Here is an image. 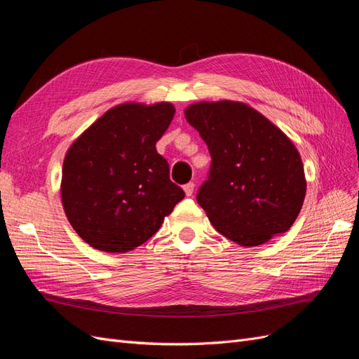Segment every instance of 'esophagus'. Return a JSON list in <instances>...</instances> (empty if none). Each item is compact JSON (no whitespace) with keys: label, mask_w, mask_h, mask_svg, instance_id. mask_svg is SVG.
Here are the masks:
<instances>
[{"label":"esophagus","mask_w":359,"mask_h":359,"mask_svg":"<svg viewBox=\"0 0 359 359\" xmlns=\"http://www.w3.org/2000/svg\"><path fill=\"white\" fill-rule=\"evenodd\" d=\"M182 189H184V193H186V196H191L193 190H194V184H193V182H189V184H186V186H184Z\"/></svg>","instance_id":"obj_1"}]
</instances>
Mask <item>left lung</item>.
Listing matches in <instances>:
<instances>
[{
	"instance_id": "obj_1",
	"label": "left lung",
	"mask_w": 359,
	"mask_h": 359,
	"mask_svg": "<svg viewBox=\"0 0 359 359\" xmlns=\"http://www.w3.org/2000/svg\"><path fill=\"white\" fill-rule=\"evenodd\" d=\"M184 115L212 158L198 202L214 229L243 247L289 231L307 190L292 140L243 102H198Z\"/></svg>"
}]
</instances>
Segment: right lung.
<instances>
[{
	"mask_svg": "<svg viewBox=\"0 0 359 359\" xmlns=\"http://www.w3.org/2000/svg\"><path fill=\"white\" fill-rule=\"evenodd\" d=\"M175 107L121 103L74 140L62 163L61 201L82 240L107 253H126L153 236L184 191L169 178L156 149Z\"/></svg>",
	"mask_w": 359,
	"mask_h": 359,
	"instance_id": "1",
	"label": "right lung"
}]
</instances>
